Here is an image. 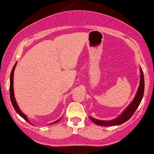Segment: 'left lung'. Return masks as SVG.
<instances>
[{"label": "left lung", "mask_w": 154, "mask_h": 154, "mask_svg": "<svg viewBox=\"0 0 154 154\" xmlns=\"http://www.w3.org/2000/svg\"><path fill=\"white\" fill-rule=\"evenodd\" d=\"M140 87H139L138 91L137 92V95L135 96L134 99L133 101L131 103V104L127 107V109L122 113V115L117 118L115 119L112 120H98L95 118L90 117V120H92L93 123L99 125H103V126H112V125H120V124L125 123L127 120H129L135 111L137 109V107L140 105V102H141L142 99H143V95H144V90H145V82H144V75L143 70H140Z\"/></svg>", "instance_id": "left-lung-1"}]
</instances>
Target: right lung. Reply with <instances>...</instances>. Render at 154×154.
I'll use <instances>...</instances> for the list:
<instances>
[{
  "label": "right lung",
  "instance_id": "right-lung-1",
  "mask_svg": "<svg viewBox=\"0 0 154 154\" xmlns=\"http://www.w3.org/2000/svg\"><path fill=\"white\" fill-rule=\"evenodd\" d=\"M17 63L14 65V67H13L12 68V70H11V74H10V89H9V92H10V99H11V103H12V106L13 107H14V109H15L16 112H17V114L19 115H20L21 117H23V118L25 119V120H26L27 122H29V120H28L27 117L26 116V115H24L23 113L22 112H21L20 110L19 107H18L17 103H16V100H15V98H14V87H13V76H14V68H15V66ZM59 120H57V121L54 122V123H57V122H59Z\"/></svg>",
  "mask_w": 154,
  "mask_h": 154
}]
</instances>
